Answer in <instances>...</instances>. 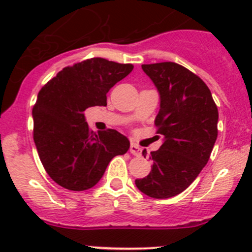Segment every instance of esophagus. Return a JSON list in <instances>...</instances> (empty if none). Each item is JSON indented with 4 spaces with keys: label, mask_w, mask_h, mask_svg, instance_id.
<instances>
[{
    "label": "esophagus",
    "mask_w": 252,
    "mask_h": 252,
    "mask_svg": "<svg viewBox=\"0 0 252 252\" xmlns=\"http://www.w3.org/2000/svg\"><path fill=\"white\" fill-rule=\"evenodd\" d=\"M129 152H130L133 156H135V157H140V156H142V148H140L139 146H137L135 143H131Z\"/></svg>",
    "instance_id": "esophagus-1"
}]
</instances>
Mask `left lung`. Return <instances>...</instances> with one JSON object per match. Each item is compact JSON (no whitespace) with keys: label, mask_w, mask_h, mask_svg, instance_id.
<instances>
[{"label":"left lung","mask_w":252,"mask_h":252,"mask_svg":"<svg viewBox=\"0 0 252 252\" xmlns=\"http://www.w3.org/2000/svg\"><path fill=\"white\" fill-rule=\"evenodd\" d=\"M142 69L160 95L154 124L163 144L151 152L152 171L135 186L152 198H169L185 191L207 164L219 133V110L205 81L182 65L167 61Z\"/></svg>","instance_id":"left-lung-1"}]
</instances>
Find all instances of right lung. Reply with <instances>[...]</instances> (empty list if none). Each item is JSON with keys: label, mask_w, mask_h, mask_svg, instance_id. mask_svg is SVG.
Masks as SVG:
<instances>
[{"label": "right lung", "mask_w": 252, "mask_h": 252, "mask_svg": "<svg viewBox=\"0 0 252 252\" xmlns=\"http://www.w3.org/2000/svg\"><path fill=\"white\" fill-rule=\"evenodd\" d=\"M103 58L66 66L38 92L33 105V140L45 171L70 191H85L100 181L115 156L129 149L114 129L94 133L85 122L90 106L106 105V93L133 70Z\"/></svg>", "instance_id": "right-lung-1"}]
</instances>
